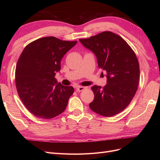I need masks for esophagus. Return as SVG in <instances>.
<instances>
[{
  "label": "esophagus",
  "mask_w": 160,
  "mask_h": 160,
  "mask_svg": "<svg viewBox=\"0 0 160 160\" xmlns=\"http://www.w3.org/2000/svg\"><path fill=\"white\" fill-rule=\"evenodd\" d=\"M85 88H84V87H82V86H77L76 88V91L77 92H80V91H83Z\"/></svg>",
  "instance_id": "1"
}]
</instances>
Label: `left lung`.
<instances>
[{
	"label": "left lung",
	"instance_id": "obj_1",
	"mask_svg": "<svg viewBox=\"0 0 160 160\" xmlns=\"http://www.w3.org/2000/svg\"><path fill=\"white\" fill-rule=\"evenodd\" d=\"M84 47L93 51L99 68L106 71L107 85L91 88L94 99L89 104L94 112L111 117L126 108L136 93L139 65L135 52L123 38L104 31L88 38H80Z\"/></svg>",
	"mask_w": 160,
	"mask_h": 160
}]
</instances>
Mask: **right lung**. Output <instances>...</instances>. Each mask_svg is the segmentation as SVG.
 <instances>
[{
	"label": "right lung",
	"mask_w": 160,
	"mask_h": 160,
	"mask_svg": "<svg viewBox=\"0 0 160 160\" xmlns=\"http://www.w3.org/2000/svg\"><path fill=\"white\" fill-rule=\"evenodd\" d=\"M77 42L42 37L27 45L19 57L17 90L25 108L36 117L52 119L66 109L74 89L57 83L55 76L61 69L62 58Z\"/></svg>",
	"instance_id": "1"
}]
</instances>
